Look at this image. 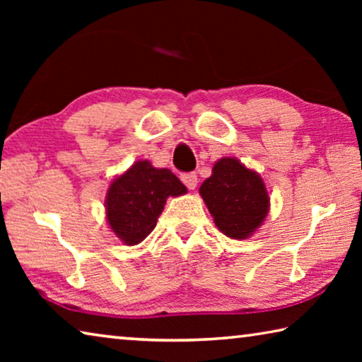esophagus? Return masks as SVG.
<instances>
[{
  "label": "esophagus",
  "instance_id": "34e87169",
  "mask_svg": "<svg viewBox=\"0 0 362 362\" xmlns=\"http://www.w3.org/2000/svg\"><path fill=\"white\" fill-rule=\"evenodd\" d=\"M182 182L185 183V187L188 189H194L196 185H198V175H196L194 173H187V174H182Z\"/></svg>",
  "mask_w": 362,
  "mask_h": 362
}]
</instances>
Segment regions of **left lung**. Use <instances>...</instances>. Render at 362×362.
I'll return each instance as SVG.
<instances>
[{
    "label": "left lung",
    "instance_id": "left-lung-1",
    "mask_svg": "<svg viewBox=\"0 0 362 362\" xmlns=\"http://www.w3.org/2000/svg\"><path fill=\"white\" fill-rule=\"evenodd\" d=\"M217 228L233 240L249 238L268 214L269 198L259 174L235 158L214 164L212 175L199 188Z\"/></svg>",
    "mask_w": 362,
    "mask_h": 362
}]
</instances>
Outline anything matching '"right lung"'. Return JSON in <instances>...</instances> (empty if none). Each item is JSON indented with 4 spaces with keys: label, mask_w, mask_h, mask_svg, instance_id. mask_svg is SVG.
Instances as JSON below:
<instances>
[{
    "label": "right lung",
    "mask_w": 362,
    "mask_h": 362,
    "mask_svg": "<svg viewBox=\"0 0 362 362\" xmlns=\"http://www.w3.org/2000/svg\"><path fill=\"white\" fill-rule=\"evenodd\" d=\"M183 193L185 185L169 169L137 161L108 188L105 207L110 228L127 246L139 244L156 226L169 196Z\"/></svg>",
    "instance_id": "obj_1"
}]
</instances>
